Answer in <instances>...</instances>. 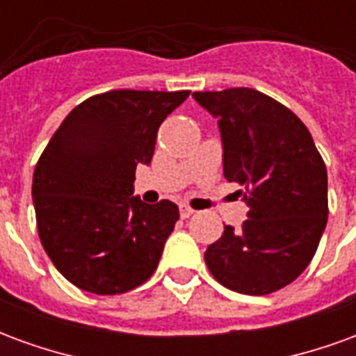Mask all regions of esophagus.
Segmentation results:
<instances>
[{
    "mask_svg": "<svg viewBox=\"0 0 356 356\" xmlns=\"http://www.w3.org/2000/svg\"><path fill=\"white\" fill-rule=\"evenodd\" d=\"M179 213H181V217H183V219H186V217L193 216L194 209H193V208H188L186 204H181V206H179Z\"/></svg>",
    "mask_w": 356,
    "mask_h": 356,
    "instance_id": "obj_1",
    "label": "esophagus"
}]
</instances>
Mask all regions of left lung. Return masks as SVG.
<instances>
[{
    "label": "left lung",
    "instance_id": "8db88e82",
    "mask_svg": "<svg viewBox=\"0 0 356 356\" xmlns=\"http://www.w3.org/2000/svg\"><path fill=\"white\" fill-rule=\"evenodd\" d=\"M217 118L227 181L244 186L242 229L227 225L204 259L225 288L265 296L313 259L328 219V175L305 124L255 89L193 93Z\"/></svg>",
    "mask_w": 356,
    "mask_h": 356
}]
</instances>
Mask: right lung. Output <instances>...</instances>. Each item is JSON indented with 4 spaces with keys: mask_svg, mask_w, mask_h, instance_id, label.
Wrapping results in <instances>:
<instances>
[{
    "mask_svg": "<svg viewBox=\"0 0 356 356\" xmlns=\"http://www.w3.org/2000/svg\"><path fill=\"white\" fill-rule=\"evenodd\" d=\"M191 91L118 89L65 118L35 165L38 232L58 273L114 296L147 282L179 219L170 200L133 196L135 170L154 154L158 127Z\"/></svg>",
    "mask_w": 356,
    "mask_h": 356,
    "instance_id": "1",
    "label": "right lung"
}]
</instances>
